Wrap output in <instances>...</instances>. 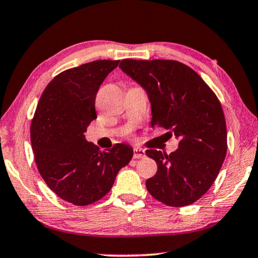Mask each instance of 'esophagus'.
I'll use <instances>...</instances> for the list:
<instances>
[{
	"mask_svg": "<svg viewBox=\"0 0 258 258\" xmlns=\"http://www.w3.org/2000/svg\"><path fill=\"white\" fill-rule=\"evenodd\" d=\"M146 154H145V150L144 149H138L136 148L133 150V157L134 158H142L145 157Z\"/></svg>",
	"mask_w": 258,
	"mask_h": 258,
	"instance_id": "obj_1",
	"label": "esophagus"
}]
</instances>
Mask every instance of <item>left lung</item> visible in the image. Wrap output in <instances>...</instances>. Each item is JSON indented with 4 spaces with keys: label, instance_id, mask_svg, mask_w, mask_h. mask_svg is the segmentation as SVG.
<instances>
[{
    "label": "left lung",
    "instance_id": "1",
    "mask_svg": "<svg viewBox=\"0 0 258 258\" xmlns=\"http://www.w3.org/2000/svg\"><path fill=\"white\" fill-rule=\"evenodd\" d=\"M119 68L148 94L151 127L170 130L180 139L170 155L146 151L157 163L147 189L169 207L189 206L211 187L226 156V121L218 97L193 69L177 60L126 58Z\"/></svg>",
    "mask_w": 258,
    "mask_h": 258
}]
</instances>
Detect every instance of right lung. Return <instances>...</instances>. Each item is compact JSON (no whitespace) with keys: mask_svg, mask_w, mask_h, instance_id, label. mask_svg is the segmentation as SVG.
Here are the masks:
<instances>
[{"mask_svg":"<svg viewBox=\"0 0 258 258\" xmlns=\"http://www.w3.org/2000/svg\"><path fill=\"white\" fill-rule=\"evenodd\" d=\"M120 60H94L57 75L44 89L31 124V144L38 170L64 201L88 206L109 193L121 167L133 156L122 144L101 151L84 133L96 119L101 84Z\"/></svg>","mask_w":258,"mask_h":258,"instance_id":"1","label":"right lung"}]
</instances>
